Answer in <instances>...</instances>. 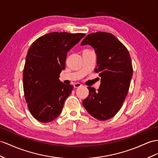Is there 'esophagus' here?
<instances>
[{
  "instance_id": "34e87169",
  "label": "esophagus",
  "mask_w": 158,
  "mask_h": 158,
  "mask_svg": "<svg viewBox=\"0 0 158 158\" xmlns=\"http://www.w3.org/2000/svg\"><path fill=\"white\" fill-rule=\"evenodd\" d=\"M73 86H74V88H78V87H81L82 85L81 84V83H75L73 85Z\"/></svg>"
}]
</instances>
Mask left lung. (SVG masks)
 Wrapping results in <instances>:
<instances>
[{
    "mask_svg": "<svg viewBox=\"0 0 158 158\" xmlns=\"http://www.w3.org/2000/svg\"><path fill=\"white\" fill-rule=\"evenodd\" d=\"M85 44L95 49V71L102 79L98 90L87 87L89 94L83 101V105L95 119H110L119 111L127 95L133 75L130 55L114 35L105 32L88 35L81 43V45Z\"/></svg>",
    "mask_w": 158,
    "mask_h": 158,
    "instance_id": "1",
    "label": "left lung"
}]
</instances>
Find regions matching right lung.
Wrapping results in <instances>:
<instances>
[{
	"label": "right lung",
	"mask_w": 158,
	"mask_h": 158,
	"mask_svg": "<svg viewBox=\"0 0 158 158\" xmlns=\"http://www.w3.org/2000/svg\"><path fill=\"white\" fill-rule=\"evenodd\" d=\"M84 33L52 32L38 38L28 50L23 70V89L28 108L40 122L48 123L62 111L73 86L59 80L67 52Z\"/></svg>",
	"instance_id": "1"
}]
</instances>
